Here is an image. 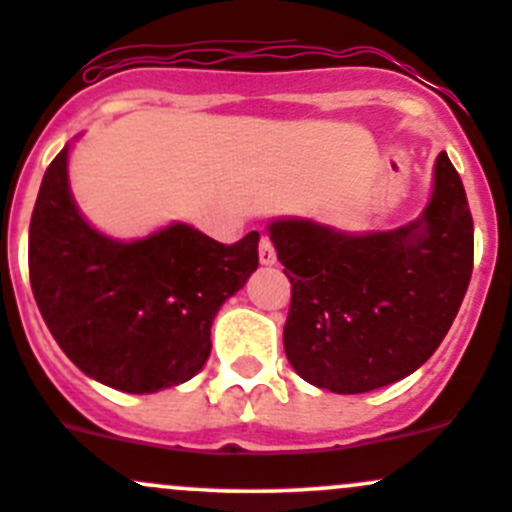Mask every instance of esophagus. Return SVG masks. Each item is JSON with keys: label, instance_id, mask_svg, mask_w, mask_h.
<instances>
[{"label": "esophagus", "instance_id": "esophagus-1", "mask_svg": "<svg viewBox=\"0 0 512 512\" xmlns=\"http://www.w3.org/2000/svg\"><path fill=\"white\" fill-rule=\"evenodd\" d=\"M260 262L262 265H275L277 262V252L270 237H262L260 240Z\"/></svg>", "mask_w": 512, "mask_h": 512}]
</instances>
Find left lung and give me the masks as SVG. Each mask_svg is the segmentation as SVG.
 Returning a JSON list of instances; mask_svg holds the SVG:
<instances>
[{
    "mask_svg": "<svg viewBox=\"0 0 512 512\" xmlns=\"http://www.w3.org/2000/svg\"><path fill=\"white\" fill-rule=\"evenodd\" d=\"M267 230L292 282L289 364L334 394H366L414 374L448 334L471 282L473 218L446 153L414 223L352 235L280 218Z\"/></svg>",
    "mask_w": 512,
    "mask_h": 512,
    "instance_id": "left-lung-1",
    "label": "left lung"
}]
</instances>
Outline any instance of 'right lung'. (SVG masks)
Returning a JSON list of instances; mask_svg holds the SVG:
<instances>
[{
	"instance_id": "add662e5",
	"label": "right lung",
	"mask_w": 512,
	"mask_h": 512,
	"mask_svg": "<svg viewBox=\"0 0 512 512\" xmlns=\"http://www.w3.org/2000/svg\"><path fill=\"white\" fill-rule=\"evenodd\" d=\"M250 232L223 245L185 223L121 242L84 220L69 188V146L46 168L29 225V280L51 337L86 376L153 394L193 379L210 327L257 270Z\"/></svg>"
}]
</instances>
